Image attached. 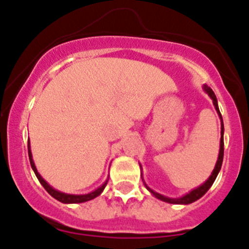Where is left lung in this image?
<instances>
[{
    "label": "left lung",
    "mask_w": 249,
    "mask_h": 249,
    "mask_svg": "<svg viewBox=\"0 0 249 249\" xmlns=\"http://www.w3.org/2000/svg\"><path fill=\"white\" fill-rule=\"evenodd\" d=\"M204 91H206L207 93L209 95V97L213 100V105L214 107H215L216 112H218L219 114V118H220L221 120V137H220V151H219V157H218V160H216V164H215V168H214L213 173H212V175L209 176L208 180L206 181L204 183H202L201 186H198L197 189L192 190L191 192H189V194H186L185 196L180 197V198H169V197H165L163 196V195L160 194H157V192H154L153 190H151L148 187V186L144 183V186L147 187V190H148L149 192H151L152 195H153L154 197H157L158 199H160V201L163 202H166V203H173V204H190L192 203V202L197 201V199L201 198L203 195H206V192L208 191L209 189H211V186L213 185V182L215 181L216 176H218L219 171H220L221 169V164H223V158H224V124H223V117H221L220 114V110H219V107H218V101H216V97H215V93L213 92V90H212L211 88H208L207 85L203 86ZM143 180V178H142Z\"/></svg>",
    "instance_id": "8db88e82"
}]
</instances>
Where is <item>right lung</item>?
Here are the masks:
<instances>
[{
	"instance_id": "1",
	"label": "right lung",
	"mask_w": 249,
	"mask_h": 249,
	"mask_svg": "<svg viewBox=\"0 0 249 249\" xmlns=\"http://www.w3.org/2000/svg\"><path fill=\"white\" fill-rule=\"evenodd\" d=\"M28 153H29V159H30V165L31 168H33L34 173H35L36 178H38V181H40L41 185L45 187L46 191L48 192V194L51 195V196L53 197V198H55L57 201L62 202V203H83V202H88L90 201V199H93L96 198L97 196H100L101 194H102V191L105 190L106 185H107L108 182V178L106 180V182L103 183L102 186H100L97 190H95V191L90 192V194H86V195H68V194H63V192H59L57 191V190H54L53 187H51L50 185H48L47 182H46L45 180H43L42 178H41V175L38 174L37 169H36L35 166V163H34L33 160V154H31V149H30V143H28Z\"/></svg>"
}]
</instances>
